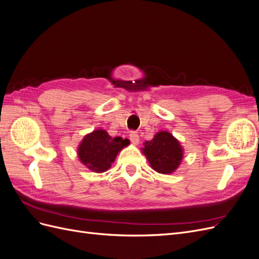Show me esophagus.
Returning <instances> with one entry per match:
<instances>
[{
  "label": "esophagus",
  "mask_w": 259,
  "mask_h": 259,
  "mask_svg": "<svg viewBox=\"0 0 259 259\" xmlns=\"http://www.w3.org/2000/svg\"><path fill=\"white\" fill-rule=\"evenodd\" d=\"M130 139H131L132 144L134 145V146H137L139 144V136H138V134H137L136 132H131Z\"/></svg>",
  "instance_id": "obj_1"
}]
</instances>
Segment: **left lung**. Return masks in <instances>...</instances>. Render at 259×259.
Wrapping results in <instances>:
<instances>
[{"instance_id":"1","label":"left lung","mask_w":259,"mask_h":259,"mask_svg":"<svg viewBox=\"0 0 259 259\" xmlns=\"http://www.w3.org/2000/svg\"><path fill=\"white\" fill-rule=\"evenodd\" d=\"M142 151L152 169L160 174H171L184 159V149L179 140L167 131H160L144 143Z\"/></svg>"}]
</instances>
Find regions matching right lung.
<instances>
[{"label": "right lung", "mask_w": 259, "mask_h": 259, "mask_svg": "<svg viewBox=\"0 0 259 259\" xmlns=\"http://www.w3.org/2000/svg\"><path fill=\"white\" fill-rule=\"evenodd\" d=\"M130 145L128 139L112 138L105 130L86 134L77 146V158L83 165L95 173H104L111 167L116 155Z\"/></svg>", "instance_id": "1"}]
</instances>
